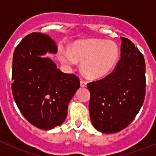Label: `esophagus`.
Masks as SVG:
<instances>
[{"instance_id":"esophagus-1","label":"esophagus","mask_w":156,"mask_h":156,"mask_svg":"<svg viewBox=\"0 0 156 156\" xmlns=\"http://www.w3.org/2000/svg\"><path fill=\"white\" fill-rule=\"evenodd\" d=\"M80 86L82 87H87V83L85 82L84 80H80Z\"/></svg>"}]
</instances>
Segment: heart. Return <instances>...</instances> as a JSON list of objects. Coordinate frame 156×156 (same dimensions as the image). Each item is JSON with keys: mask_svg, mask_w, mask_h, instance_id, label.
<instances>
[{"mask_svg": "<svg viewBox=\"0 0 156 156\" xmlns=\"http://www.w3.org/2000/svg\"><path fill=\"white\" fill-rule=\"evenodd\" d=\"M119 57V48L115 42L101 39L76 42L69 51L61 49L58 52L60 61L71 67L76 64V60L83 61V72L94 80L108 75L116 66Z\"/></svg>", "mask_w": 156, "mask_h": 156, "instance_id": "b5f03b06", "label": "heart"}]
</instances>
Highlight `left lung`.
Returning <instances> with one entry per match:
<instances>
[{"mask_svg":"<svg viewBox=\"0 0 156 156\" xmlns=\"http://www.w3.org/2000/svg\"><path fill=\"white\" fill-rule=\"evenodd\" d=\"M121 58L115 70L87 83L92 124L104 133L120 131L134 119L145 97V62L133 43L120 37Z\"/></svg>","mask_w":156,"mask_h":156,"instance_id":"left-lung-1","label":"left lung"}]
</instances>
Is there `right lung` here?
Wrapping results in <instances>:
<instances>
[{"label": "right lung", "mask_w": 156, "mask_h": 156, "mask_svg": "<svg viewBox=\"0 0 156 156\" xmlns=\"http://www.w3.org/2000/svg\"><path fill=\"white\" fill-rule=\"evenodd\" d=\"M47 53H57L49 36L32 33L14 51L12 62L13 97L23 116L32 125L51 129L63 123L68 105L80 88L79 78L64 73Z\"/></svg>", "instance_id": "obj_1"}]
</instances>
